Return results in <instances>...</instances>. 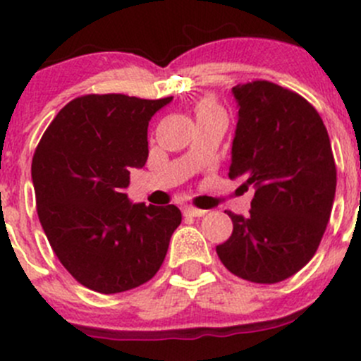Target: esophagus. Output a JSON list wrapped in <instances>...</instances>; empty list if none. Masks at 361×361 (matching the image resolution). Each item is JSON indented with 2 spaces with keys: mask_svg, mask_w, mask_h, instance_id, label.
<instances>
[{
  "mask_svg": "<svg viewBox=\"0 0 361 361\" xmlns=\"http://www.w3.org/2000/svg\"><path fill=\"white\" fill-rule=\"evenodd\" d=\"M183 214H185V216H194V218H201V216H204V214H206V211H202V209H197V207H194V206H185V209H183Z\"/></svg>",
  "mask_w": 361,
  "mask_h": 361,
  "instance_id": "34e87169",
  "label": "esophagus"
}]
</instances>
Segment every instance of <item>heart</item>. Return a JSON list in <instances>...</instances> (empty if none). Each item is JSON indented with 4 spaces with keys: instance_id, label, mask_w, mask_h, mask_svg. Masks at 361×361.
Here are the masks:
<instances>
[{
    "instance_id": "obj_1",
    "label": "heart",
    "mask_w": 361,
    "mask_h": 361,
    "mask_svg": "<svg viewBox=\"0 0 361 361\" xmlns=\"http://www.w3.org/2000/svg\"><path fill=\"white\" fill-rule=\"evenodd\" d=\"M213 115H224V110L220 108V104L216 103V99L211 96L202 97V99L197 101L195 104V118H206V116Z\"/></svg>"
}]
</instances>
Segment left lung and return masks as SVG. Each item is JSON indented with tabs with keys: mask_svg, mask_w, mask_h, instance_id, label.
<instances>
[{
	"mask_svg": "<svg viewBox=\"0 0 361 361\" xmlns=\"http://www.w3.org/2000/svg\"><path fill=\"white\" fill-rule=\"evenodd\" d=\"M232 94L239 111L228 178H243L255 195L248 216L227 213L234 231L216 253L232 274L272 285L314 257L336 197V160L322 116L297 92L255 80Z\"/></svg>",
	"mask_w": 361,
	"mask_h": 361,
	"instance_id": "left-lung-1",
	"label": "left lung"
}]
</instances>
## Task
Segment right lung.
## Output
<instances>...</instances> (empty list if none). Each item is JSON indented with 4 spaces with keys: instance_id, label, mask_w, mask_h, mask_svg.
<instances>
[{
    "instance_id": "right-lung-1",
    "label": "right lung",
    "mask_w": 361,
    "mask_h": 361,
    "mask_svg": "<svg viewBox=\"0 0 361 361\" xmlns=\"http://www.w3.org/2000/svg\"><path fill=\"white\" fill-rule=\"evenodd\" d=\"M164 99L87 94L57 113L31 164L39 224L80 285L120 293L150 281L181 224L176 206L130 204V167L148 159V122Z\"/></svg>"
}]
</instances>
